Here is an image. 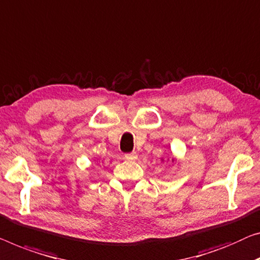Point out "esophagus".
Returning <instances> with one entry per match:
<instances>
[{"label": "esophagus", "instance_id": "obj_1", "mask_svg": "<svg viewBox=\"0 0 260 260\" xmlns=\"http://www.w3.org/2000/svg\"><path fill=\"white\" fill-rule=\"evenodd\" d=\"M138 157V155H137V153H129V154H125V158L126 160H128V161H134L135 158Z\"/></svg>", "mask_w": 260, "mask_h": 260}]
</instances>
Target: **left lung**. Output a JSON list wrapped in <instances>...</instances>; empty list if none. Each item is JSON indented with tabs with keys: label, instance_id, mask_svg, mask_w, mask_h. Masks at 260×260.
<instances>
[{
	"label": "left lung",
	"instance_id": "obj_1",
	"mask_svg": "<svg viewBox=\"0 0 260 260\" xmlns=\"http://www.w3.org/2000/svg\"><path fill=\"white\" fill-rule=\"evenodd\" d=\"M168 160H169V158H168ZM162 161H164V158H162ZM174 161H176V160H175V158L173 157V158H172V162H174Z\"/></svg>",
	"mask_w": 260,
	"mask_h": 260
}]
</instances>
